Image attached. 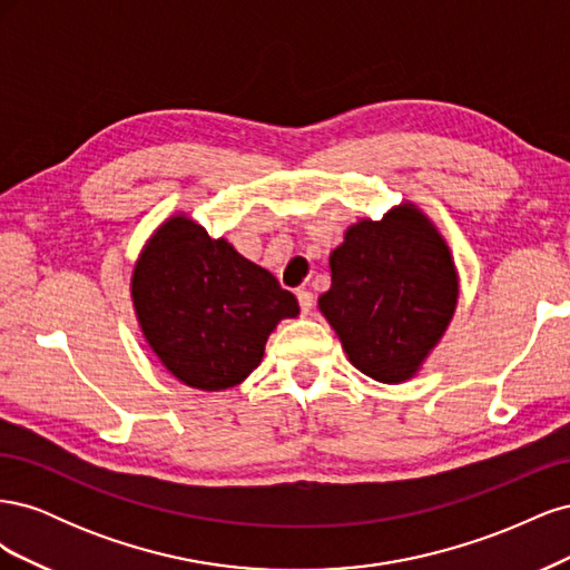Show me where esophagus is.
I'll use <instances>...</instances> for the list:
<instances>
[{
  "label": "esophagus",
  "instance_id": "obj_1",
  "mask_svg": "<svg viewBox=\"0 0 570 570\" xmlns=\"http://www.w3.org/2000/svg\"><path fill=\"white\" fill-rule=\"evenodd\" d=\"M297 302H299L302 314H308L314 308V295L308 289H297Z\"/></svg>",
  "mask_w": 570,
  "mask_h": 570
}]
</instances>
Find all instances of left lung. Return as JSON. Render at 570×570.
Segmentation results:
<instances>
[{"mask_svg": "<svg viewBox=\"0 0 570 570\" xmlns=\"http://www.w3.org/2000/svg\"><path fill=\"white\" fill-rule=\"evenodd\" d=\"M331 278L321 312L352 364L381 383H402L419 371L459 295L450 249L411 204L344 233L331 254Z\"/></svg>", "mask_w": 570, "mask_h": 570, "instance_id": "left-lung-1", "label": "left lung"}]
</instances>
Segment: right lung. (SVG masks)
I'll list each match as a JSON object with an SVG mask.
<instances>
[{
  "mask_svg": "<svg viewBox=\"0 0 570 570\" xmlns=\"http://www.w3.org/2000/svg\"><path fill=\"white\" fill-rule=\"evenodd\" d=\"M149 347L180 383L218 392L262 364L266 340L299 304L266 268L185 216L154 233L132 273Z\"/></svg>",
  "mask_w": 570,
  "mask_h": 570,
  "instance_id": "right-lung-1",
  "label": "right lung"
}]
</instances>
